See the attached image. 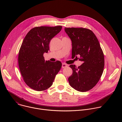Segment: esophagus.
Wrapping results in <instances>:
<instances>
[{"mask_svg":"<svg viewBox=\"0 0 122 122\" xmlns=\"http://www.w3.org/2000/svg\"><path fill=\"white\" fill-rule=\"evenodd\" d=\"M67 64H65V63H63V64H62V67L63 68H65V67H67Z\"/></svg>","mask_w":122,"mask_h":122,"instance_id":"obj_1","label":"esophagus"}]
</instances>
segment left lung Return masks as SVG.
I'll use <instances>...</instances> for the list:
<instances>
[{"mask_svg": "<svg viewBox=\"0 0 122 122\" xmlns=\"http://www.w3.org/2000/svg\"><path fill=\"white\" fill-rule=\"evenodd\" d=\"M72 42V57L79 56L82 64L78 67L69 66L73 71L68 79L70 85L80 92H86L99 81L104 70V56L99 42L90 29L83 28H65Z\"/></svg>", "mask_w": 122, "mask_h": 122, "instance_id": "obj_1", "label": "left lung"}]
</instances>
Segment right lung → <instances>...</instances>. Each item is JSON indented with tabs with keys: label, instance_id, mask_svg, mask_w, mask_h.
Returning <instances> with one entry per match:
<instances>
[{
	"label": "right lung",
	"instance_id": "add662e5",
	"mask_svg": "<svg viewBox=\"0 0 122 122\" xmlns=\"http://www.w3.org/2000/svg\"><path fill=\"white\" fill-rule=\"evenodd\" d=\"M62 26L36 27L24 38L18 55L20 71L25 83L36 91H44L52 85L62 66L59 61H45L43 54L49 50L52 38L61 30Z\"/></svg>",
	"mask_w": 122,
	"mask_h": 122
}]
</instances>
